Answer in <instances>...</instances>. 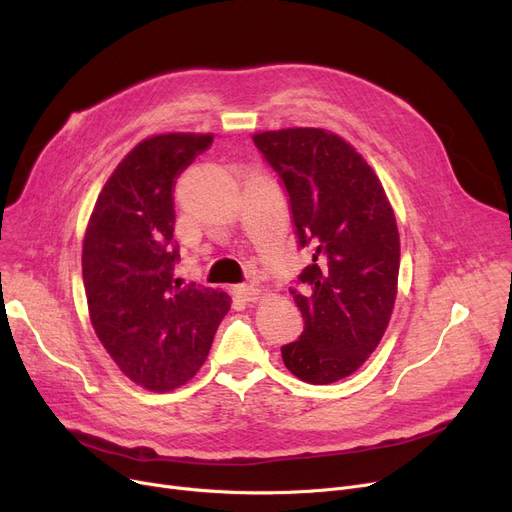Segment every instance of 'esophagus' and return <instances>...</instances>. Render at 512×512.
Returning a JSON list of instances; mask_svg holds the SVG:
<instances>
[{"mask_svg":"<svg viewBox=\"0 0 512 512\" xmlns=\"http://www.w3.org/2000/svg\"><path fill=\"white\" fill-rule=\"evenodd\" d=\"M234 292H236V297H240L242 301H257L259 299V294H261V290L259 288H255V286H247V284H240V286H236L234 288Z\"/></svg>","mask_w":512,"mask_h":512,"instance_id":"esophagus-1","label":"esophagus"}]
</instances>
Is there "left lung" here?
<instances>
[{"label": "left lung", "instance_id": "1", "mask_svg": "<svg viewBox=\"0 0 512 512\" xmlns=\"http://www.w3.org/2000/svg\"><path fill=\"white\" fill-rule=\"evenodd\" d=\"M288 193L299 245L313 263L290 288L305 330L282 346L299 380L324 386L378 348L396 301L400 238L380 178L353 145L324 128L253 134Z\"/></svg>", "mask_w": 512, "mask_h": 512}]
</instances>
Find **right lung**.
Here are the masks:
<instances>
[{
	"mask_svg": "<svg viewBox=\"0 0 512 512\" xmlns=\"http://www.w3.org/2000/svg\"><path fill=\"white\" fill-rule=\"evenodd\" d=\"M211 143L213 134L193 132L141 141L107 178L83 240L95 334L126 378L151 392L193 378L230 309L224 290L174 278V184Z\"/></svg>",
	"mask_w": 512,
	"mask_h": 512,
	"instance_id": "1",
	"label": "right lung"
}]
</instances>
